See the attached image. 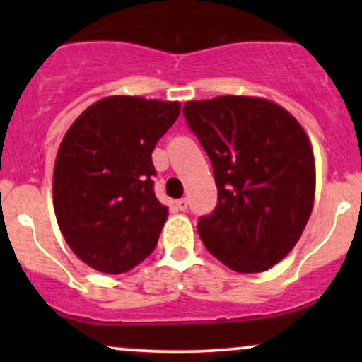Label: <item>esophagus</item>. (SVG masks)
<instances>
[{
	"instance_id": "esophagus-1",
	"label": "esophagus",
	"mask_w": 362,
	"mask_h": 362,
	"mask_svg": "<svg viewBox=\"0 0 362 362\" xmlns=\"http://www.w3.org/2000/svg\"><path fill=\"white\" fill-rule=\"evenodd\" d=\"M175 204H177V207H178V209H180V211H187V207H189V201H187L185 197H184V199H178Z\"/></svg>"
}]
</instances>
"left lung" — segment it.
<instances>
[{
	"label": "left lung",
	"mask_w": 362,
	"mask_h": 362,
	"mask_svg": "<svg viewBox=\"0 0 362 362\" xmlns=\"http://www.w3.org/2000/svg\"><path fill=\"white\" fill-rule=\"evenodd\" d=\"M184 115L218 185V206L197 224L202 243L231 271H267L293 250L313 209L310 138L284 107L260 97L190 100Z\"/></svg>",
	"instance_id": "8db88e82"
}]
</instances>
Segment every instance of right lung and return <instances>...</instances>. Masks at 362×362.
Returning a JSON list of instances; mask_svg holds the SVG:
<instances>
[{
  "label": "right lung",
  "instance_id": "obj_1",
  "mask_svg": "<svg viewBox=\"0 0 362 362\" xmlns=\"http://www.w3.org/2000/svg\"><path fill=\"white\" fill-rule=\"evenodd\" d=\"M180 102L110 95L69 126L54 163L52 202L74 255L122 274L155 250L168 207L153 192L151 153L175 124Z\"/></svg>",
  "mask_w": 362,
  "mask_h": 362
}]
</instances>
